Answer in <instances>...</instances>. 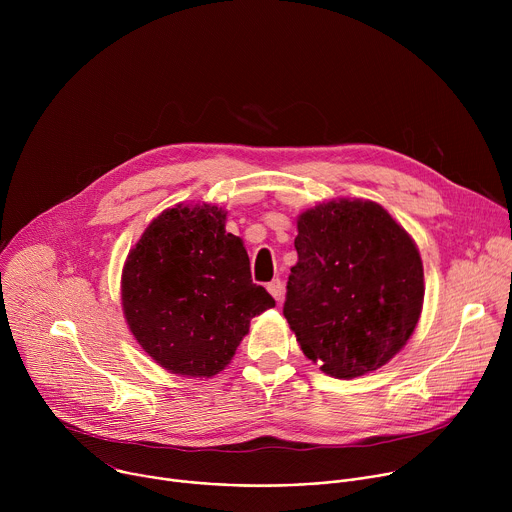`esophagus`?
<instances>
[{
	"mask_svg": "<svg viewBox=\"0 0 512 512\" xmlns=\"http://www.w3.org/2000/svg\"><path fill=\"white\" fill-rule=\"evenodd\" d=\"M267 289H269V294L275 298L277 304L283 302V283H281V279H273L271 283H267Z\"/></svg>",
	"mask_w": 512,
	"mask_h": 512,
	"instance_id": "1",
	"label": "esophagus"
}]
</instances>
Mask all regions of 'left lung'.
I'll return each instance as SVG.
<instances>
[{
  "instance_id": "left-lung-1",
  "label": "left lung",
  "mask_w": 512,
  "mask_h": 512,
  "mask_svg": "<svg viewBox=\"0 0 512 512\" xmlns=\"http://www.w3.org/2000/svg\"><path fill=\"white\" fill-rule=\"evenodd\" d=\"M283 316L304 354L336 379L387 364L423 306L415 241L377 202L338 198L298 216Z\"/></svg>"
}]
</instances>
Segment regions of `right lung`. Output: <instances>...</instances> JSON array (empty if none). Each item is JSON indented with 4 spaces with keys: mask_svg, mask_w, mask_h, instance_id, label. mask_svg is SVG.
<instances>
[{
    "mask_svg": "<svg viewBox=\"0 0 512 512\" xmlns=\"http://www.w3.org/2000/svg\"><path fill=\"white\" fill-rule=\"evenodd\" d=\"M225 221L218 206L176 204L154 218L123 265L127 326L168 373H221L251 318L275 306L253 283L243 241L225 231Z\"/></svg>",
    "mask_w": 512,
    "mask_h": 512,
    "instance_id": "add662e5",
    "label": "right lung"
}]
</instances>
